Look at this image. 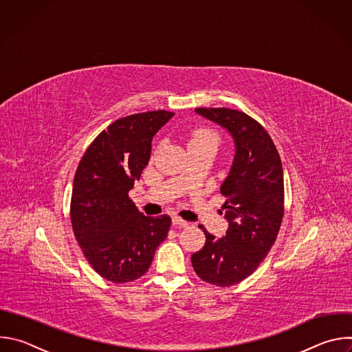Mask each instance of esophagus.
I'll return each instance as SVG.
<instances>
[{"instance_id":"1","label":"esophagus","mask_w":352,"mask_h":352,"mask_svg":"<svg viewBox=\"0 0 352 352\" xmlns=\"http://www.w3.org/2000/svg\"><path fill=\"white\" fill-rule=\"evenodd\" d=\"M173 224H174V226H179V227H184V228L189 226V223L185 221V220H182L181 217H173Z\"/></svg>"}]
</instances>
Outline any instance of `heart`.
Returning a JSON list of instances; mask_svg holds the SVG:
<instances>
[{
  "label": "heart",
  "mask_w": 352,
  "mask_h": 352,
  "mask_svg": "<svg viewBox=\"0 0 352 352\" xmlns=\"http://www.w3.org/2000/svg\"><path fill=\"white\" fill-rule=\"evenodd\" d=\"M219 143H220V135L210 128L195 129L188 139V147L196 146V144H209L217 148Z\"/></svg>",
  "instance_id": "1"
}]
</instances>
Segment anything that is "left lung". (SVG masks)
<instances>
[{"mask_svg":"<svg viewBox=\"0 0 352 352\" xmlns=\"http://www.w3.org/2000/svg\"><path fill=\"white\" fill-rule=\"evenodd\" d=\"M227 128L235 140L230 175L221 185L226 197V236L206 235L190 258L196 274L217 287H231L252 274L272 249L284 216V177L277 148L252 117L231 109L195 110Z\"/></svg>","mask_w":352,"mask_h":352,"instance_id":"8db88e82","label":"left lung"}]
</instances>
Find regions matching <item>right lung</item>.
Returning <instances> with one entry per match:
<instances>
[{"label":"right lung","mask_w":352,"mask_h":352,"mask_svg":"<svg viewBox=\"0 0 352 352\" xmlns=\"http://www.w3.org/2000/svg\"><path fill=\"white\" fill-rule=\"evenodd\" d=\"M173 116L157 110L114 121L76 168L69 209L75 238L93 270L116 284L142 277L167 238L170 216L146 217L128 193L150 160L153 136Z\"/></svg>","instance_id":"obj_1"}]
</instances>
